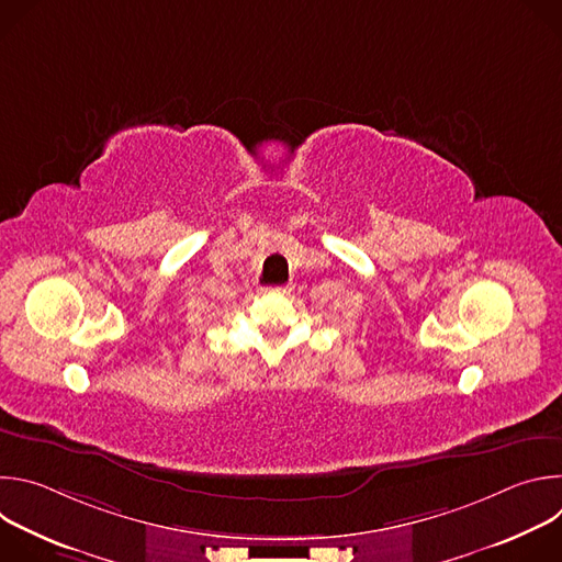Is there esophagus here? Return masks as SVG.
Instances as JSON below:
<instances>
[{"label":"esophagus","instance_id":"1","mask_svg":"<svg viewBox=\"0 0 562 562\" xmlns=\"http://www.w3.org/2000/svg\"><path fill=\"white\" fill-rule=\"evenodd\" d=\"M265 293H273V295H282V293H286V286H284V284H280V286H267V289H265Z\"/></svg>","mask_w":562,"mask_h":562}]
</instances>
